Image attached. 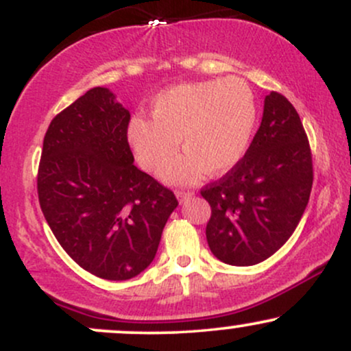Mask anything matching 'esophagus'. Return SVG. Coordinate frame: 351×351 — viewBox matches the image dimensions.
<instances>
[{"label":"esophagus","instance_id":"obj_1","mask_svg":"<svg viewBox=\"0 0 351 351\" xmlns=\"http://www.w3.org/2000/svg\"><path fill=\"white\" fill-rule=\"evenodd\" d=\"M191 195H193V191H189V189H176V196H178L180 201L189 198Z\"/></svg>","mask_w":351,"mask_h":351}]
</instances>
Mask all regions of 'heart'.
<instances>
[{
    "label": "heart",
    "mask_w": 351,
    "mask_h": 351,
    "mask_svg": "<svg viewBox=\"0 0 351 351\" xmlns=\"http://www.w3.org/2000/svg\"><path fill=\"white\" fill-rule=\"evenodd\" d=\"M257 106L251 87L239 77L181 84L152 104V120L134 117L127 138L140 167L156 171L176 152L184 155L162 171L168 181H196L206 170L221 175L234 168L247 150Z\"/></svg>",
    "instance_id": "heart-1"
}]
</instances>
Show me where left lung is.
<instances>
[{
	"label": "left lung",
	"instance_id": "8db88e82",
	"mask_svg": "<svg viewBox=\"0 0 351 351\" xmlns=\"http://www.w3.org/2000/svg\"><path fill=\"white\" fill-rule=\"evenodd\" d=\"M312 183V152L300 117L272 90L245 155L223 178L201 188L211 206L206 224L211 252L231 265L271 257L295 231Z\"/></svg>",
	"mask_w": 351,
	"mask_h": 351
}]
</instances>
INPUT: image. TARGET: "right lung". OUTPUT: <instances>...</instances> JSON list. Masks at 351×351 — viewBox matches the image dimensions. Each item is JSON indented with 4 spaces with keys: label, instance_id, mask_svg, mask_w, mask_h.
I'll use <instances>...</instances> for the list:
<instances>
[{
    "label": "right lung",
    "instance_id": "add662e5",
    "mask_svg": "<svg viewBox=\"0 0 351 351\" xmlns=\"http://www.w3.org/2000/svg\"><path fill=\"white\" fill-rule=\"evenodd\" d=\"M130 112L94 87L52 119L38 168L43 215L74 263L127 280L155 259L175 193L134 165Z\"/></svg>",
    "mask_w": 351,
    "mask_h": 351
}]
</instances>
